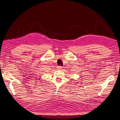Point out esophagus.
I'll return each mask as SVG.
<instances>
[{
	"label": "esophagus",
	"instance_id": "34e87169",
	"mask_svg": "<svg viewBox=\"0 0 120 120\" xmlns=\"http://www.w3.org/2000/svg\"><path fill=\"white\" fill-rule=\"evenodd\" d=\"M57 69L58 70H61V69H62V66H58Z\"/></svg>",
	"mask_w": 120,
	"mask_h": 120
}]
</instances>
